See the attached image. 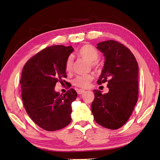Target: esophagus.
Masks as SVG:
<instances>
[{
    "label": "esophagus",
    "instance_id": "esophagus-1",
    "mask_svg": "<svg viewBox=\"0 0 160 160\" xmlns=\"http://www.w3.org/2000/svg\"><path fill=\"white\" fill-rule=\"evenodd\" d=\"M85 92V90H77V94H82L83 93H84Z\"/></svg>",
    "mask_w": 160,
    "mask_h": 160
}]
</instances>
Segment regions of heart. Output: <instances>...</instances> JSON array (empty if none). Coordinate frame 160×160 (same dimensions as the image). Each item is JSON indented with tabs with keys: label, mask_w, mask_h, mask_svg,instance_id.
Segmentation results:
<instances>
[{
	"label": "heart",
	"mask_w": 160,
	"mask_h": 160,
	"mask_svg": "<svg viewBox=\"0 0 160 160\" xmlns=\"http://www.w3.org/2000/svg\"><path fill=\"white\" fill-rule=\"evenodd\" d=\"M77 55L81 58L86 59L90 63H92L94 65L95 63L99 58V53L94 47L90 44H86L81 47L77 52ZM73 58L72 56H69L66 62L65 68L67 72H70L72 69ZM94 77L92 74H84V75L77 76L74 80V84L76 86L81 88H87L89 87L91 81L93 80Z\"/></svg>",
	"instance_id": "b5f03b06"
}]
</instances>
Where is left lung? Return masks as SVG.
<instances>
[{"mask_svg": "<svg viewBox=\"0 0 160 160\" xmlns=\"http://www.w3.org/2000/svg\"><path fill=\"white\" fill-rule=\"evenodd\" d=\"M97 48L105 57L97 83L108 82L109 92L94 90L91 109L95 121L109 129H117L129 118L138 98V64L128 48L114 40L99 42Z\"/></svg>", "mask_w": 160, "mask_h": 160, "instance_id": "obj_1", "label": "left lung"}]
</instances>
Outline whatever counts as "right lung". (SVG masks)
Segmentation results:
<instances>
[{"mask_svg": "<svg viewBox=\"0 0 160 160\" xmlns=\"http://www.w3.org/2000/svg\"><path fill=\"white\" fill-rule=\"evenodd\" d=\"M73 51L71 46H51L24 66L20 84L24 108L32 120L46 131L61 129L71 121V105L77 92L71 88L62 95L55 92V86L67 77L66 62Z\"/></svg>", "mask_w": 160, "mask_h": 160, "instance_id": "1", "label": "right lung"}]
</instances>
